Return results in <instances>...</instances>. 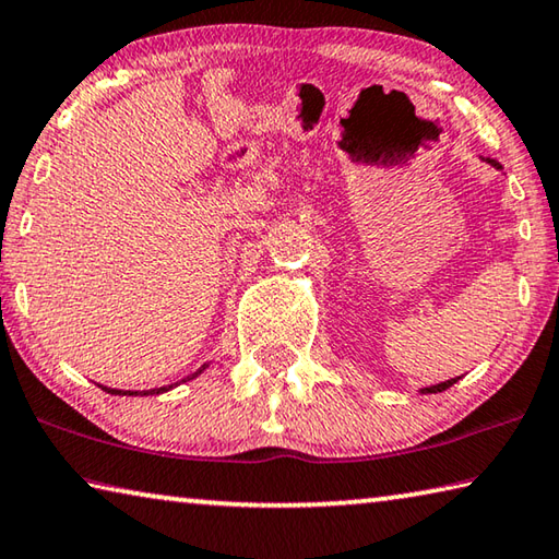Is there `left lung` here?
Listing matches in <instances>:
<instances>
[{
	"mask_svg": "<svg viewBox=\"0 0 559 559\" xmlns=\"http://www.w3.org/2000/svg\"><path fill=\"white\" fill-rule=\"evenodd\" d=\"M488 163H490V165H493L496 169H503V167H500V165L496 163V159H488ZM453 382H456V380H447V382H441V384H431V386H424V390H421V394H437V392H443V390H449V386H451Z\"/></svg>",
	"mask_w": 559,
	"mask_h": 559,
	"instance_id": "8db88e82",
	"label": "left lung"
}]
</instances>
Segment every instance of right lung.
<instances>
[{
	"label": "right lung",
	"mask_w": 559,
	"mask_h": 559,
	"mask_svg": "<svg viewBox=\"0 0 559 559\" xmlns=\"http://www.w3.org/2000/svg\"><path fill=\"white\" fill-rule=\"evenodd\" d=\"M202 370H204V367H202ZM200 370V372H202ZM200 372H194L192 377H197V374H200ZM192 377H187V380H192ZM187 380H182V382H187ZM103 390H106V392H110V394H138V392H122V390H108V386H103ZM169 390V386H159V390H150V392H143V394H159V392H167Z\"/></svg>",
	"instance_id": "right-lung-1"
}]
</instances>
